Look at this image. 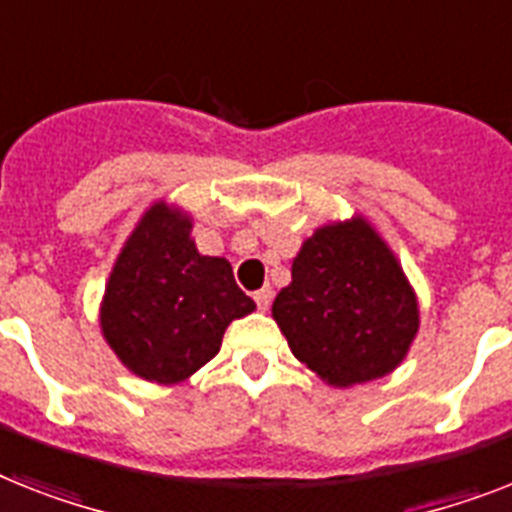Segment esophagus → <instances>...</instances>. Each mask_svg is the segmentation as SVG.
Returning <instances> with one entry per match:
<instances>
[{
  "mask_svg": "<svg viewBox=\"0 0 512 512\" xmlns=\"http://www.w3.org/2000/svg\"><path fill=\"white\" fill-rule=\"evenodd\" d=\"M253 301H256L259 311H266V308L272 306V287H261L259 293H253Z\"/></svg>",
  "mask_w": 512,
  "mask_h": 512,
  "instance_id": "obj_1",
  "label": "esophagus"
}]
</instances>
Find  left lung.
<instances>
[{
    "label": "left lung",
    "mask_w": 512,
    "mask_h": 512,
    "mask_svg": "<svg viewBox=\"0 0 512 512\" xmlns=\"http://www.w3.org/2000/svg\"><path fill=\"white\" fill-rule=\"evenodd\" d=\"M272 319L293 356L329 387H356L398 369L421 327L403 264L356 211L324 222L301 243Z\"/></svg>",
    "instance_id": "1"
}]
</instances>
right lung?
Instances as JSON below:
<instances>
[{"mask_svg":"<svg viewBox=\"0 0 512 512\" xmlns=\"http://www.w3.org/2000/svg\"><path fill=\"white\" fill-rule=\"evenodd\" d=\"M251 311L230 261L198 253L190 211L159 198L114 259L99 327L130 374L170 387L217 356L225 329Z\"/></svg>","mask_w":512,"mask_h":512,"instance_id":"obj_1","label":"right lung"}]
</instances>
